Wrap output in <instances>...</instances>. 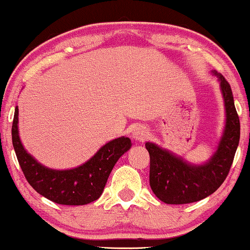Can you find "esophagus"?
<instances>
[{"mask_svg":"<svg viewBox=\"0 0 250 250\" xmlns=\"http://www.w3.org/2000/svg\"><path fill=\"white\" fill-rule=\"evenodd\" d=\"M131 135H133V137L136 141L143 142L148 137V129L143 127V125H137V127H135L133 129Z\"/></svg>","mask_w":250,"mask_h":250,"instance_id":"obj_1","label":"esophagus"}]
</instances>
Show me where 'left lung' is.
<instances>
[{
  "mask_svg": "<svg viewBox=\"0 0 250 250\" xmlns=\"http://www.w3.org/2000/svg\"><path fill=\"white\" fill-rule=\"evenodd\" d=\"M225 99L226 128L216 153L207 163L193 166L154 143H146L150 156L149 183L153 193L168 205L197 202L216 191L233 165L240 141V119L234 104L230 84L217 71Z\"/></svg>",
  "mask_w": 250,
  "mask_h": 250,
  "instance_id": "left-lung-1",
  "label": "left lung"
}]
</instances>
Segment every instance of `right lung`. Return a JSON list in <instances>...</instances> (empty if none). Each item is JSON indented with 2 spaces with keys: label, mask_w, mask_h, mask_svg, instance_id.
Segmentation results:
<instances>
[{
  "label": "right lung",
  "mask_w": 250,
  "mask_h": 250,
  "mask_svg": "<svg viewBox=\"0 0 250 250\" xmlns=\"http://www.w3.org/2000/svg\"><path fill=\"white\" fill-rule=\"evenodd\" d=\"M17 122L19 108L16 107L11 139L25 179L37 193L59 205L83 206L96 201L101 196L117 160L131 147L129 137H119L103 146L84 165L69 170H54L43 167L25 151L20 141Z\"/></svg>",
  "instance_id": "1"
}]
</instances>
